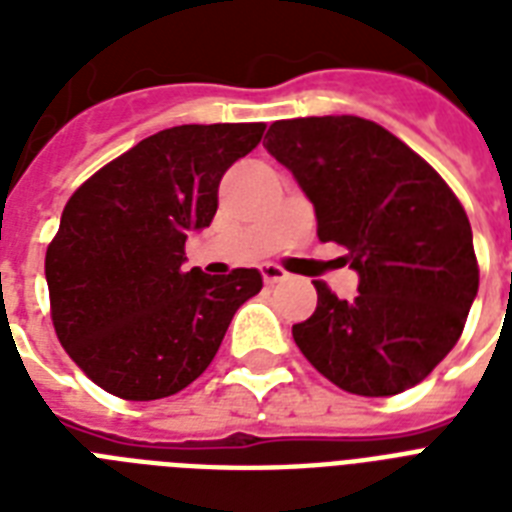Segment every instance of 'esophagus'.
Wrapping results in <instances>:
<instances>
[{"mask_svg":"<svg viewBox=\"0 0 512 512\" xmlns=\"http://www.w3.org/2000/svg\"><path fill=\"white\" fill-rule=\"evenodd\" d=\"M263 279H265V284H276V281H284L287 279V271H284V268H279V265H263Z\"/></svg>","mask_w":512,"mask_h":512,"instance_id":"esophagus-1","label":"esophagus"}]
</instances>
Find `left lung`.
<instances>
[{"label": "left lung", "mask_w": 512, "mask_h": 512, "mask_svg": "<svg viewBox=\"0 0 512 512\" xmlns=\"http://www.w3.org/2000/svg\"><path fill=\"white\" fill-rule=\"evenodd\" d=\"M268 154L316 209L321 241L348 249L358 292L319 303L292 327L297 348L337 388L396 396L457 345L478 292L468 215L425 159L358 116L273 122Z\"/></svg>", "instance_id": "8db88e82"}]
</instances>
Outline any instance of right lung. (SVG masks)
<instances>
[{
	"mask_svg": "<svg viewBox=\"0 0 512 512\" xmlns=\"http://www.w3.org/2000/svg\"><path fill=\"white\" fill-rule=\"evenodd\" d=\"M265 124H183L140 140L68 199L44 257L52 324L76 366L127 401L167 398L215 358L257 268L185 271V239L212 223L217 188Z\"/></svg>",
	"mask_w": 512,
	"mask_h": 512,
	"instance_id": "right-lung-1",
	"label": "right lung"
}]
</instances>
